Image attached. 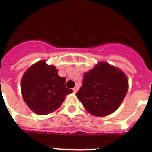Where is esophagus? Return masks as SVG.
<instances>
[{
	"instance_id": "34e87169",
	"label": "esophagus",
	"mask_w": 152,
	"mask_h": 152,
	"mask_svg": "<svg viewBox=\"0 0 152 152\" xmlns=\"http://www.w3.org/2000/svg\"><path fill=\"white\" fill-rule=\"evenodd\" d=\"M72 90H73L74 93H76V92H77V91H78V90H79L78 87H74L73 89H72Z\"/></svg>"
}]
</instances>
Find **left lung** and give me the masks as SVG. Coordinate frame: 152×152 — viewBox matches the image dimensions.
I'll use <instances>...</instances> for the list:
<instances>
[{
	"instance_id": "1",
	"label": "left lung",
	"mask_w": 152,
	"mask_h": 152,
	"mask_svg": "<svg viewBox=\"0 0 152 152\" xmlns=\"http://www.w3.org/2000/svg\"><path fill=\"white\" fill-rule=\"evenodd\" d=\"M127 91L125 74L110 64L100 62L84 73L82 87L76 95L89 113L104 117L119 107Z\"/></svg>"
}]
</instances>
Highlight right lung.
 Listing matches in <instances>:
<instances>
[{"instance_id": "add662e5", "label": "right lung", "mask_w": 152, "mask_h": 152, "mask_svg": "<svg viewBox=\"0 0 152 152\" xmlns=\"http://www.w3.org/2000/svg\"><path fill=\"white\" fill-rule=\"evenodd\" d=\"M66 79L46 61L33 64L25 72L21 81L23 99L32 111L46 115L58 109L65 96L73 91L65 87Z\"/></svg>"}]
</instances>
